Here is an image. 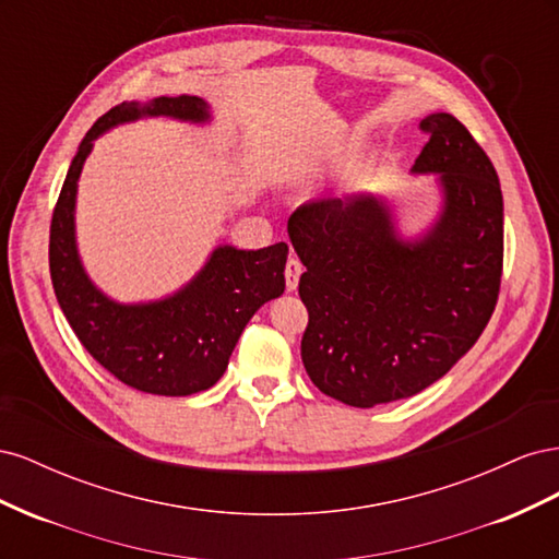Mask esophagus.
<instances>
[{
  "label": "esophagus",
  "mask_w": 559,
  "mask_h": 559,
  "mask_svg": "<svg viewBox=\"0 0 559 559\" xmlns=\"http://www.w3.org/2000/svg\"><path fill=\"white\" fill-rule=\"evenodd\" d=\"M302 273V265L296 257H289L286 259V267H284V280H286V289L294 292L298 286V277Z\"/></svg>",
  "instance_id": "1"
}]
</instances>
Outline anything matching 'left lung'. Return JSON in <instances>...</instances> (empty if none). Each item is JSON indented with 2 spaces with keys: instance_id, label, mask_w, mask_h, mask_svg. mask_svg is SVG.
Segmentation results:
<instances>
[{
  "instance_id": "obj_1",
  "label": "left lung",
  "mask_w": 559,
  "mask_h": 559,
  "mask_svg": "<svg viewBox=\"0 0 559 559\" xmlns=\"http://www.w3.org/2000/svg\"><path fill=\"white\" fill-rule=\"evenodd\" d=\"M429 134L415 173H441L443 214L425 240L401 242L376 198H319L289 216L306 265L300 357L319 392L373 408L443 378L495 312L503 270V198L492 160L452 114Z\"/></svg>"
}]
</instances>
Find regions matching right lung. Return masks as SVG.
Wrapping results in <instances>:
<instances>
[{
    "label": "right lung",
    "mask_w": 559,
    "mask_h": 559,
    "mask_svg": "<svg viewBox=\"0 0 559 559\" xmlns=\"http://www.w3.org/2000/svg\"><path fill=\"white\" fill-rule=\"evenodd\" d=\"M140 116L205 121L207 105L195 95L156 97L146 105L123 103L97 118L76 151L50 218V282L81 345L114 378L146 394L191 396L224 376L247 321L263 302L284 294L289 247H218L186 289L148 306H118L99 294L83 273L74 245L76 181L97 134Z\"/></svg>",
    "instance_id": "obj_1"
}]
</instances>
